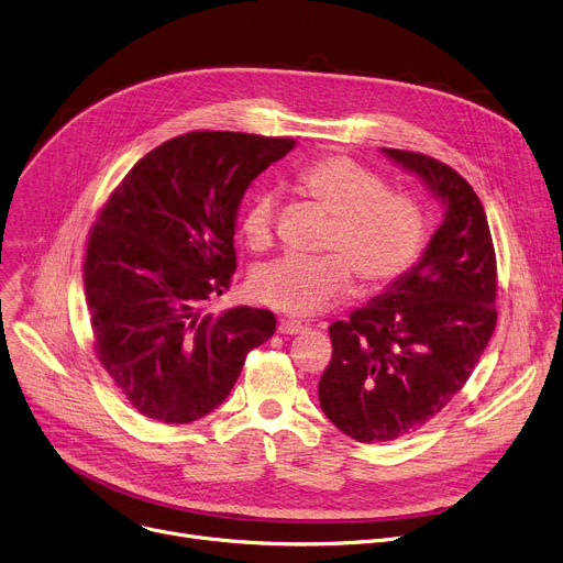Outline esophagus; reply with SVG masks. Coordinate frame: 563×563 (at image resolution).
Returning a JSON list of instances; mask_svg holds the SVG:
<instances>
[{"mask_svg": "<svg viewBox=\"0 0 563 563\" xmlns=\"http://www.w3.org/2000/svg\"><path fill=\"white\" fill-rule=\"evenodd\" d=\"M305 329V324L300 320H279L277 324V332L279 334H286V336H292V334H300Z\"/></svg>", "mask_w": 563, "mask_h": 563, "instance_id": "obj_1", "label": "esophagus"}]
</instances>
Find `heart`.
Wrapping results in <instances>:
<instances>
[{
	"mask_svg": "<svg viewBox=\"0 0 563 563\" xmlns=\"http://www.w3.org/2000/svg\"><path fill=\"white\" fill-rule=\"evenodd\" d=\"M313 202L334 218L318 258L282 256L254 271L250 288L261 305L290 316H316L336 305L354 286L398 282L420 258L427 243V213L416 197L388 190L386 181L347 156H322L295 177ZM279 197L256 188L241 218L252 250L275 239Z\"/></svg>",
	"mask_w": 563,
	"mask_h": 563,
	"instance_id": "1",
	"label": "heart"
}]
</instances>
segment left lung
I'll return each instance as SVG.
<instances>
[{"instance_id": "1", "label": "left lung", "mask_w": 563, "mask_h": 563, "mask_svg": "<svg viewBox=\"0 0 563 563\" xmlns=\"http://www.w3.org/2000/svg\"><path fill=\"white\" fill-rule=\"evenodd\" d=\"M384 152L441 197L445 218L416 268L329 327L320 407L358 443L395 441L432 420L468 382L498 320V266L473 186L427 154Z\"/></svg>"}]
</instances>
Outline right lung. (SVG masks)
<instances>
[{"label": "right lung", "mask_w": 563, "mask_h": 563, "mask_svg": "<svg viewBox=\"0 0 563 563\" xmlns=\"http://www.w3.org/2000/svg\"><path fill=\"white\" fill-rule=\"evenodd\" d=\"M292 139L190 131L145 154L99 209L84 261L95 354L139 413L186 424L234 388L268 309L207 316L236 273V211Z\"/></svg>", "instance_id": "obj_1"}]
</instances>
